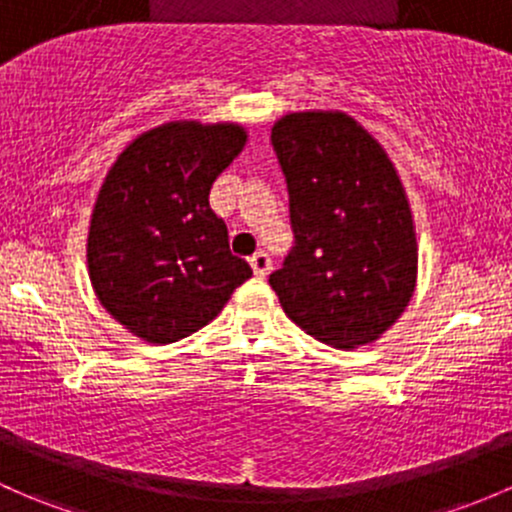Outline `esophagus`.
I'll return each instance as SVG.
<instances>
[{
	"label": "esophagus",
	"mask_w": 512,
	"mask_h": 512,
	"mask_svg": "<svg viewBox=\"0 0 512 512\" xmlns=\"http://www.w3.org/2000/svg\"><path fill=\"white\" fill-rule=\"evenodd\" d=\"M250 267H252V272L257 274V277H265L267 272L272 270V260H270V255H267V252H255V255L250 257Z\"/></svg>",
	"instance_id": "1"
}]
</instances>
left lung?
Segmentation results:
<instances>
[{
  "label": "left lung",
  "instance_id": "1",
  "mask_svg": "<svg viewBox=\"0 0 512 512\" xmlns=\"http://www.w3.org/2000/svg\"><path fill=\"white\" fill-rule=\"evenodd\" d=\"M294 247L270 274L284 314L333 348L373 343L410 304L417 238L385 149L343 112H292L272 127Z\"/></svg>",
  "mask_w": 512,
  "mask_h": 512
}]
</instances>
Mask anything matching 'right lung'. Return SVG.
Masks as SVG:
<instances>
[{"label": "right lung", "instance_id": "obj_1", "mask_svg": "<svg viewBox=\"0 0 512 512\" xmlns=\"http://www.w3.org/2000/svg\"><path fill=\"white\" fill-rule=\"evenodd\" d=\"M245 139L233 122H169L139 134L107 171L88 233L90 282L142 341L186 338L252 277L208 203Z\"/></svg>", "mask_w": 512, "mask_h": 512}]
</instances>
